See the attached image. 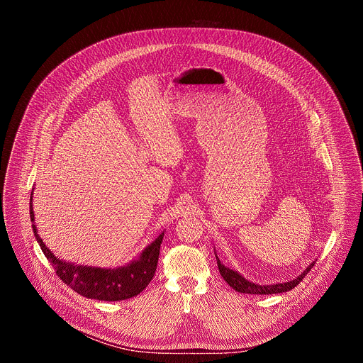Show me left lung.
I'll list each match as a JSON object with an SVG mask.
<instances>
[{
  "label": "left lung",
  "instance_id": "1",
  "mask_svg": "<svg viewBox=\"0 0 363 363\" xmlns=\"http://www.w3.org/2000/svg\"><path fill=\"white\" fill-rule=\"evenodd\" d=\"M216 258H217V264H218V270H220V274L223 276V279L230 284V287H233L235 291L238 293H248V294H276V293H284V291H289L291 289H294L303 279L304 276L313 269L315 263L313 262L312 264H308V267L294 280L291 281H287V283H276V284H270V286H260V284H255V283H251L248 280H245L240 273L225 267L221 262L220 258L217 257L216 254Z\"/></svg>",
  "mask_w": 363,
  "mask_h": 363
}]
</instances>
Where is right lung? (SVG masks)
I'll return each instance as SVG.
<instances>
[{"mask_svg": "<svg viewBox=\"0 0 363 363\" xmlns=\"http://www.w3.org/2000/svg\"><path fill=\"white\" fill-rule=\"evenodd\" d=\"M30 218L34 223L33 211V194L30 196ZM33 231L37 242L41 247V251L47 257L48 263L56 270V274L60 280L79 293L83 297L105 300V301H118L126 300L139 294L152 280L157 272V264L160 258V248L162 244L164 233L147 245L138 260L132 262L128 266L119 269H100V267H87V266H74L66 263L51 252L40 235L37 234V227L33 224Z\"/></svg>", "mask_w": 363, "mask_h": 363, "instance_id": "add662e5", "label": "right lung"}]
</instances>
